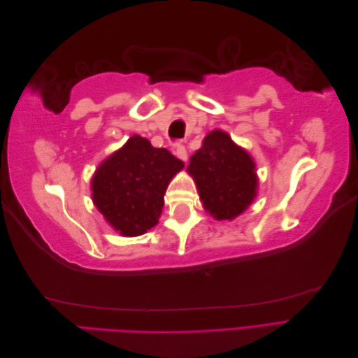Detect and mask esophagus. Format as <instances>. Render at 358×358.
<instances>
[{"label": "esophagus", "instance_id": "1", "mask_svg": "<svg viewBox=\"0 0 358 358\" xmlns=\"http://www.w3.org/2000/svg\"><path fill=\"white\" fill-rule=\"evenodd\" d=\"M175 155H176L179 159H182V161H185V162H187V159H188L187 148L183 146V145H178V146L175 148Z\"/></svg>", "mask_w": 358, "mask_h": 358}]
</instances>
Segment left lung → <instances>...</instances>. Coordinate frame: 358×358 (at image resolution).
I'll return each instance as SVG.
<instances>
[{
	"instance_id": "obj_1",
	"label": "left lung",
	"mask_w": 358,
	"mask_h": 358,
	"mask_svg": "<svg viewBox=\"0 0 358 358\" xmlns=\"http://www.w3.org/2000/svg\"><path fill=\"white\" fill-rule=\"evenodd\" d=\"M188 173L196 180L203 208L215 220H233L257 196L255 162L231 137L215 129L189 159Z\"/></svg>"
}]
</instances>
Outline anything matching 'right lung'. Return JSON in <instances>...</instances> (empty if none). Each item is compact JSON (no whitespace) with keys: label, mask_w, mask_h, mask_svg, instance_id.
Segmentation results:
<instances>
[{"label":"right lung","mask_w":358,"mask_h":358,"mask_svg":"<svg viewBox=\"0 0 358 358\" xmlns=\"http://www.w3.org/2000/svg\"><path fill=\"white\" fill-rule=\"evenodd\" d=\"M183 161L133 136L96 169L92 201L119 234L140 236L158 224L164 194Z\"/></svg>","instance_id":"add662e5"}]
</instances>
